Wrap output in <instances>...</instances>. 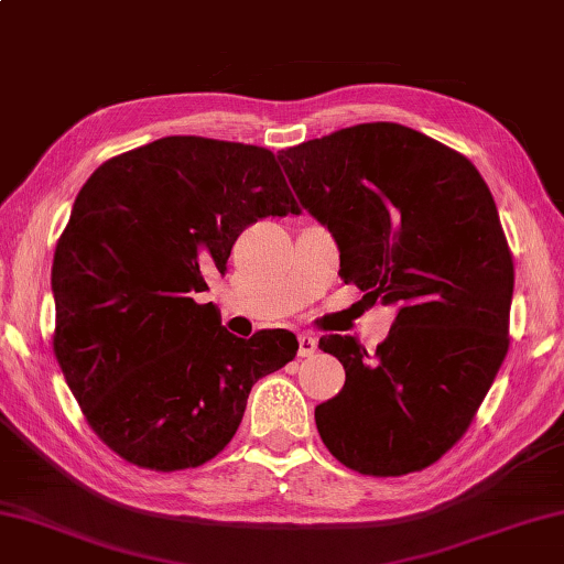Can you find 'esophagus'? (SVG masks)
Instances as JSON below:
<instances>
[{
  "label": "esophagus",
  "mask_w": 564,
  "mask_h": 564,
  "mask_svg": "<svg viewBox=\"0 0 564 564\" xmlns=\"http://www.w3.org/2000/svg\"><path fill=\"white\" fill-rule=\"evenodd\" d=\"M316 348H318V338H316L314 334H310V332L300 334V356H302V358L314 356Z\"/></svg>",
  "instance_id": "obj_1"
}]
</instances>
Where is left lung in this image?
Listing matches in <instances>:
<instances>
[{
  "mask_svg": "<svg viewBox=\"0 0 564 564\" xmlns=\"http://www.w3.org/2000/svg\"><path fill=\"white\" fill-rule=\"evenodd\" d=\"M302 208L332 232L341 278L398 316L376 354L318 346L346 386L314 410L326 449L373 476L420 471L469 427L508 350L513 258L469 159L395 122H368L278 154Z\"/></svg>",
  "mask_w": 564,
  "mask_h": 564,
  "instance_id": "8db88e82",
  "label": "left lung"
}]
</instances>
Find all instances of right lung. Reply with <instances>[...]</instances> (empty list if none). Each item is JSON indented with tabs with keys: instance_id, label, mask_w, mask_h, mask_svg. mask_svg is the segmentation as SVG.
<instances>
[{
	"instance_id": "right-lung-1",
	"label": "right lung",
	"mask_w": 564,
	"mask_h": 564,
	"mask_svg": "<svg viewBox=\"0 0 564 564\" xmlns=\"http://www.w3.org/2000/svg\"><path fill=\"white\" fill-rule=\"evenodd\" d=\"M286 214L300 206L270 150L204 137H164L85 182L53 254V350L122 459L156 471L214 459L254 382L296 356L284 328L238 338L194 300L242 228Z\"/></svg>"
}]
</instances>
